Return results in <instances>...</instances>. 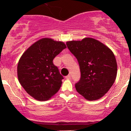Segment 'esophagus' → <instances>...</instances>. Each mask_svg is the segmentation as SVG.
Segmentation results:
<instances>
[{"mask_svg": "<svg viewBox=\"0 0 131 131\" xmlns=\"http://www.w3.org/2000/svg\"><path fill=\"white\" fill-rule=\"evenodd\" d=\"M66 78L67 79H70L71 78V76H70V75L69 74V75H68V76H66Z\"/></svg>", "mask_w": 131, "mask_h": 131, "instance_id": "34e87169", "label": "esophagus"}]
</instances>
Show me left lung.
<instances>
[{
    "label": "left lung",
    "instance_id": "8db88e82",
    "mask_svg": "<svg viewBox=\"0 0 131 131\" xmlns=\"http://www.w3.org/2000/svg\"><path fill=\"white\" fill-rule=\"evenodd\" d=\"M80 66L81 77L75 84L79 94L89 101L101 98L111 88L117 76V62L110 48L86 37L66 43Z\"/></svg>",
    "mask_w": 131,
    "mask_h": 131
}]
</instances>
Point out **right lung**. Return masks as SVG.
<instances>
[{
	"instance_id": "1",
	"label": "right lung",
	"mask_w": 131,
	"mask_h": 131,
	"mask_svg": "<svg viewBox=\"0 0 131 131\" xmlns=\"http://www.w3.org/2000/svg\"><path fill=\"white\" fill-rule=\"evenodd\" d=\"M64 43L43 38L30 46L19 59V82L25 91L38 101H46L59 91L64 78L53 60L64 49Z\"/></svg>"
}]
</instances>
